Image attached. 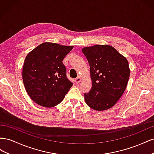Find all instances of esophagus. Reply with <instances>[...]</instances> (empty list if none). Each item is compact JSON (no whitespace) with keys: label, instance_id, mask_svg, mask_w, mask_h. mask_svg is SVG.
Returning a JSON list of instances; mask_svg holds the SVG:
<instances>
[{"label":"esophagus","instance_id":"obj_1","mask_svg":"<svg viewBox=\"0 0 154 154\" xmlns=\"http://www.w3.org/2000/svg\"><path fill=\"white\" fill-rule=\"evenodd\" d=\"M82 78L80 76H78L76 79H75V82L76 83H80L81 82Z\"/></svg>","mask_w":154,"mask_h":154}]
</instances>
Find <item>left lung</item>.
<instances>
[{
    "mask_svg": "<svg viewBox=\"0 0 154 154\" xmlns=\"http://www.w3.org/2000/svg\"><path fill=\"white\" fill-rule=\"evenodd\" d=\"M89 63L92 88L85 93L88 106L105 110L113 106L123 95L130 76L127 60L108 45H96L82 49Z\"/></svg>",
    "mask_w": 154,
    "mask_h": 154,
    "instance_id": "obj_1",
    "label": "left lung"
}]
</instances>
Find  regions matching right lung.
I'll list each match as a JSON object with an SVG mask.
<instances>
[{
	"label": "right lung",
	"mask_w": 154,
	"mask_h": 154,
	"mask_svg": "<svg viewBox=\"0 0 154 154\" xmlns=\"http://www.w3.org/2000/svg\"><path fill=\"white\" fill-rule=\"evenodd\" d=\"M72 48L45 42L27 55L22 70L23 82L36 103L45 107L57 105L72 86L62 62Z\"/></svg>",
	"instance_id": "add662e5"
}]
</instances>
